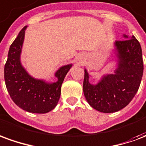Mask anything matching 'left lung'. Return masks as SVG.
<instances>
[{"label": "left lung", "mask_w": 146, "mask_h": 146, "mask_svg": "<svg viewBox=\"0 0 146 146\" xmlns=\"http://www.w3.org/2000/svg\"><path fill=\"white\" fill-rule=\"evenodd\" d=\"M123 39L114 43L117 57L114 73L104 75L97 84H92L84 70V96L92 108L102 113H115L127 106L141 84L144 69L141 45L134 36L124 34Z\"/></svg>", "instance_id": "obj_1"}]
</instances>
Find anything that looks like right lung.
<instances>
[{
  "mask_svg": "<svg viewBox=\"0 0 146 146\" xmlns=\"http://www.w3.org/2000/svg\"><path fill=\"white\" fill-rule=\"evenodd\" d=\"M27 27L22 29L9 48L5 65V84L12 101L19 107L30 113H46L57 106L62 84L72 64L63 66L56 71V82L48 83L30 76L20 60Z\"/></svg>",
  "mask_w": 146,
  "mask_h": 146,
  "instance_id": "add662e5",
  "label": "right lung"
}]
</instances>
